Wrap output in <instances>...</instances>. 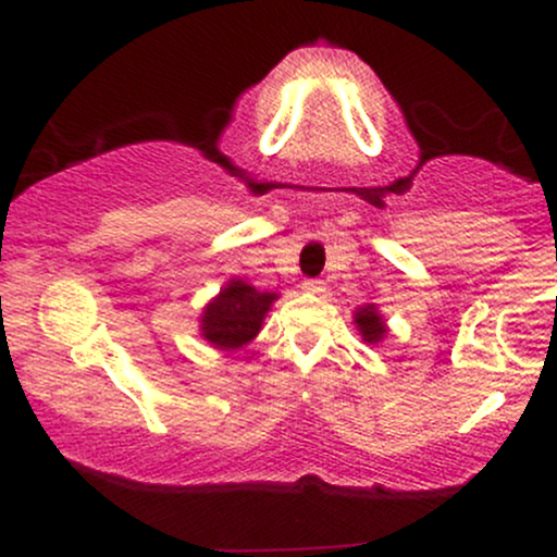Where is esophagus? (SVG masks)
<instances>
[{
  "instance_id": "obj_1",
  "label": "esophagus",
  "mask_w": 557,
  "mask_h": 557,
  "mask_svg": "<svg viewBox=\"0 0 557 557\" xmlns=\"http://www.w3.org/2000/svg\"><path fill=\"white\" fill-rule=\"evenodd\" d=\"M304 293H309V296H319V293H324V283L322 280H304Z\"/></svg>"
}]
</instances>
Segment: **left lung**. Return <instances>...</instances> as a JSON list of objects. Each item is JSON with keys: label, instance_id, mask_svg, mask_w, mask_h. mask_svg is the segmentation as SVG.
Segmentation results:
<instances>
[{"label": "left lung", "instance_id": "left-lung-1", "mask_svg": "<svg viewBox=\"0 0 557 557\" xmlns=\"http://www.w3.org/2000/svg\"><path fill=\"white\" fill-rule=\"evenodd\" d=\"M354 322H356V327H359L363 341L372 343V345L380 343L382 337L387 335L385 319H382V314H380V311H376L374 304L361 306V309L354 314Z\"/></svg>", "mask_w": 557, "mask_h": 557}]
</instances>
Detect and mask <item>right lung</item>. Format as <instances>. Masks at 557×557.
I'll use <instances>...</instances> for the list:
<instances>
[{
    "instance_id": "obj_1",
    "label": "right lung",
    "mask_w": 557,
    "mask_h": 557,
    "mask_svg": "<svg viewBox=\"0 0 557 557\" xmlns=\"http://www.w3.org/2000/svg\"><path fill=\"white\" fill-rule=\"evenodd\" d=\"M277 298V293H261L238 277L230 280L203 309L201 335L214 348L238 350L259 335L267 311Z\"/></svg>"
}]
</instances>
